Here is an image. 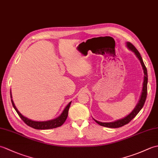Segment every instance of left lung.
Returning a JSON list of instances; mask_svg holds the SVG:
<instances>
[{"instance_id": "8db88e82", "label": "left lung", "mask_w": 158, "mask_h": 158, "mask_svg": "<svg viewBox=\"0 0 158 158\" xmlns=\"http://www.w3.org/2000/svg\"><path fill=\"white\" fill-rule=\"evenodd\" d=\"M126 45H127V48H128L129 49L131 50V51H132L134 53H135V54L136 55V56L140 60V64H141V66L143 67L144 75H144V81H143L141 95H140V98L138 104L136 105V106H135V108L134 109V110L129 114L128 115H127L126 117H124V118L115 121V122H98V121H97V120L94 119L97 123H98L99 125L102 126H105V127H111V128H117V127H122L124 125H126V124L128 123L131 120L135 118L137 114H138L140 110H141V109L143 108V106H144V104H145L146 98H147V81H148L147 68H146V66L145 65V64H144V62H143V60L142 59L141 56H140V53L139 52L138 50L136 49L135 47L132 44V43H130V42H127Z\"/></svg>"}]
</instances>
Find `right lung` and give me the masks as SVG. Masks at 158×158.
I'll use <instances>...</instances> for the list:
<instances>
[{"label":"right lung","mask_w":158,"mask_h":158,"mask_svg":"<svg viewBox=\"0 0 158 158\" xmlns=\"http://www.w3.org/2000/svg\"><path fill=\"white\" fill-rule=\"evenodd\" d=\"M11 92V98H12L11 92ZM11 102H12L13 108L15 109L17 113H18L19 116L20 117V118L23 121V122H24L26 124H27L28 126L37 130L52 129V128H56V127L61 126L62 124L65 122L67 117H68L69 109L70 106V104H71V102H70L68 104V105L65 107V109H64L62 113H61V115L58 116L57 118L52 119V120H49V121H45V122H36V121H32L31 119H28L27 117L22 115V114L19 112L18 109L16 108V106H15V104L13 102L12 99H11Z\"/></svg>","instance_id":"add662e5"}]
</instances>
